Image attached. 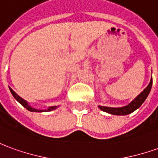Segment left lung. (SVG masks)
<instances>
[{"mask_svg":"<svg viewBox=\"0 0 158 158\" xmlns=\"http://www.w3.org/2000/svg\"><path fill=\"white\" fill-rule=\"evenodd\" d=\"M152 86V78L151 79V81L149 83L148 86L146 87L140 94L138 97L134 98L132 102L129 103L128 105L121 107V108H111V107H105V106H98V108L104 112L111 114H115V115H126L129 114L133 113L137 109H139L142 103L145 101V99L148 97L149 93L151 91Z\"/></svg>","mask_w":158,"mask_h":158,"instance_id":"obj_1","label":"left lung"}]
</instances>
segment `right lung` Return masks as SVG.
<instances>
[{
    "label": "right lung",
    "mask_w": 158,
    "mask_h": 158,
    "mask_svg": "<svg viewBox=\"0 0 158 158\" xmlns=\"http://www.w3.org/2000/svg\"><path fill=\"white\" fill-rule=\"evenodd\" d=\"M9 90L10 91H11L12 95L14 96V98L17 100L18 102H19L23 107H25L26 110H29V111H31V112H48V111H52V110H56V108H58V106H52V107H49V108H48L47 110H37V109H34V108H32V107H31V106L28 104V102H26L25 100H24L23 98H20V97H19L16 92H14V90H12L10 87H9Z\"/></svg>",
    "instance_id": "add662e5"
}]
</instances>
